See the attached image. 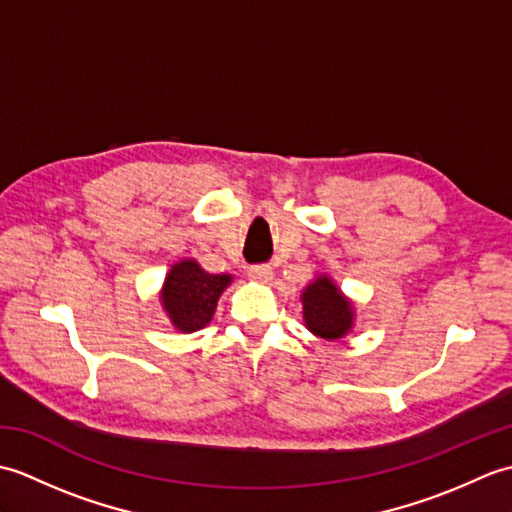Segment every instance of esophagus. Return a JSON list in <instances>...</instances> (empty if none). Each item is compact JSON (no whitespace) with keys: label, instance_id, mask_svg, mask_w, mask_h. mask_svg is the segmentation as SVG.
<instances>
[{"label":"esophagus","instance_id":"34e87169","mask_svg":"<svg viewBox=\"0 0 512 512\" xmlns=\"http://www.w3.org/2000/svg\"><path fill=\"white\" fill-rule=\"evenodd\" d=\"M273 266L268 264H257V266H250L248 268V277L253 281H259V284H268L270 279H273Z\"/></svg>","mask_w":512,"mask_h":512}]
</instances>
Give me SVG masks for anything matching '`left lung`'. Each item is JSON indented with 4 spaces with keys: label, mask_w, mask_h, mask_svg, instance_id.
<instances>
[{
    "label": "left lung",
    "mask_w": 512,
    "mask_h": 512,
    "mask_svg": "<svg viewBox=\"0 0 512 512\" xmlns=\"http://www.w3.org/2000/svg\"><path fill=\"white\" fill-rule=\"evenodd\" d=\"M306 328L325 341H336L352 330L354 306L330 277H317L301 292Z\"/></svg>",
    "instance_id": "left-lung-1"
}]
</instances>
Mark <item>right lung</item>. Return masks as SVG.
<instances>
[{
    "instance_id": "obj_1",
    "label": "right lung",
    "mask_w": 512,
    "mask_h": 512,
    "mask_svg": "<svg viewBox=\"0 0 512 512\" xmlns=\"http://www.w3.org/2000/svg\"><path fill=\"white\" fill-rule=\"evenodd\" d=\"M231 275H211L195 259L173 264L160 292L162 308L180 332L202 330L213 319L217 299L231 284Z\"/></svg>"
}]
</instances>
